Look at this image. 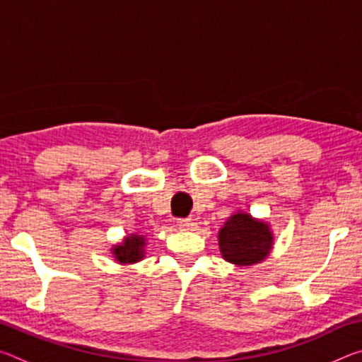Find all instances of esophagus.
<instances>
[{"label":"esophagus","instance_id":"34e87169","mask_svg":"<svg viewBox=\"0 0 362 362\" xmlns=\"http://www.w3.org/2000/svg\"><path fill=\"white\" fill-rule=\"evenodd\" d=\"M177 225H179L180 230H192L193 228L192 218H179L177 220Z\"/></svg>","mask_w":362,"mask_h":362}]
</instances>
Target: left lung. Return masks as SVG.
<instances>
[{
	"mask_svg": "<svg viewBox=\"0 0 362 362\" xmlns=\"http://www.w3.org/2000/svg\"><path fill=\"white\" fill-rule=\"evenodd\" d=\"M218 247L222 257L238 267L263 262L273 247V233L263 220L246 212H236L218 231Z\"/></svg>",
	"mask_w": 362,
	"mask_h": 362,
	"instance_id": "obj_1",
	"label": "left lung"
}]
</instances>
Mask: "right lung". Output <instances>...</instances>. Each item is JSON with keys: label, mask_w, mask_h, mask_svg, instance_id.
Here are the masks:
<instances>
[{"label": "right lung", "mask_w": 362, "mask_h": 362, "mask_svg": "<svg viewBox=\"0 0 362 362\" xmlns=\"http://www.w3.org/2000/svg\"><path fill=\"white\" fill-rule=\"evenodd\" d=\"M144 249L145 238L140 235H129L122 240V243L113 246L112 252L119 263H136L144 259Z\"/></svg>", "instance_id": "add662e5"}]
</instances>
